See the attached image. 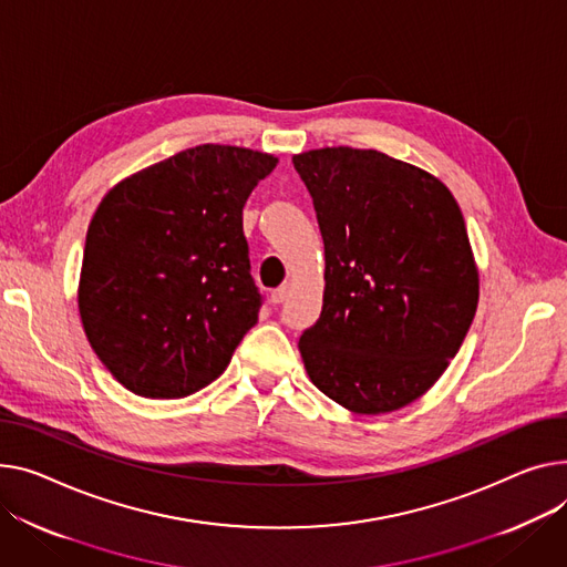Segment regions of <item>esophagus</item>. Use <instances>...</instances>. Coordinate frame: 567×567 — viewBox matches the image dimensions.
Here are the masks:
<instances>
[{
    "mask_svg": "<svg viewBox=\"0 0 567 567\" xmlns=\"http://www.w3.org/2000/svg\"><path fill=\"white\" fill-rule=\"evenodd\" d=\"M287 296H289V287L282 285V287H278V289L271 291V303H274V306H280Z\"/></svg>",
    "mask_w": 567,
    "mask_h": 567,
    "instance_id": "esophagus-1",
    "label": "esophagus"
}]
</instances>
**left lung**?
<instances>
[{
    "label": "left lung",
    "instance_id": "obj_1",
    "mask_svg": "<svg viewBox=\"0 0 567 567\" xmlns=\"http://www.w3.org/2000/svg\"><path fill=\"white\" fill-rule=\"evenodd\" d=\"M291 162L326 250L321 317L298 342L310 381L355 414L399 410L433 388L476 315L463 212L437 177L379 150Z\"/></svg>",
    "mask_w": 567,
    "mask_h": 567
}]
</instances>
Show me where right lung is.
Returning <instances> with one entry per match:
<instances>
[{"label": "right lung", "mask_w": 567, "mask_h": 567, "mask_svg": "<svg viewBox=\"0 0 567 567\" xmlns=\"http://www.w3.org/2000/svg\"><path fill=\"white\" fill-rule=\"evenodd\" d=\"M278 159L196 145L118 182L89 225L80 317L123 388L188 396L225 371L257 323L244 205Z\"/></svg>", "instance_id": "obj_1"}]
</instances>
